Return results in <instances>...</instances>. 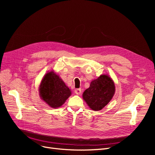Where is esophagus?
Here are the masks:
<instances>
[{"label": "esophagus", "mask_w": 155, "mask_h": 155, "mask_svg": "<svg viewBox=\"0 0 155 155\" xmlns=\"http://www.w3.org/2000/svg\"><path fill=\"white\" fill-rule=\"evenodd\" d=\"M75 93H76L77 95H79L81 93V88L76 89V90H75Z\"/></svg>", "instance_id": "34e87169"}]
</instances>
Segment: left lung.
I'll list each match as a JSON object with an SVG mask.
<instances>
[{
	"label": "left lung",
	"mask_w": 155,
	"mask_h": 155,
	"mask_svg": "<svg viewBox=\"0 0 155 155\" xmlns=\"http://www.w3.org/2000/svg\"><path fill=\"white\" fill-rule=\"evenodd\" d=\"M114 93L113 80L107 74H103L91 81L90 87L84 91L83 98L92 110L97 111L109 104Z\"/></svg>",
	"instance_id": "obj_1"
}]
</instances>
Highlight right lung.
Instances as JSON below:
<instances>
[{"mask_svg": "<svg viewBox=\"0 0 155 155\" xmlns=\"http://www.w3.org/2000/svg\"><path fill=\"white\" fill-rule=\"evenodd\" d=\"M39 92L41 99L54 109L61 107L72 94L62 79L53 70L48 72L42 79Z\"/></svg>", "mask_w": 155, "mask_h": 155, "instance_id": "right-lung-1", "label": "right lung"}]
</instances>
